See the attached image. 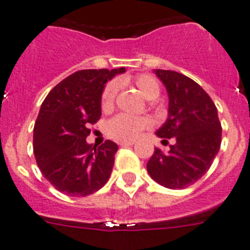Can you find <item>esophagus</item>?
<instances>
[{"instance_id": "34e87169", "label": "esophagus", "mask_w": 250, "mask_h": 250, "mask_svg": "<svg viewBox=\"0 0 250 250\" xmlns=\"http://www.w3.org/2000/svg\"><path fill=\"white\" fill-rule=\"evenodd\" d=\"M136 142L134 141H123V142H120V146H133Z\"/></svg>"}]
</instances>
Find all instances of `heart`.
Returning <instances> with one entry per match:
<instances>
[{
  "instance_id": "obj_1",
  "label": "heart",
  "mask_w": 250,
  "mask_h": 250,
  "mask_svg": "<svg viewBox=\"0 0 250 250\" xmlns=\"http://www.w3.org/2000/svg\"><path fill=\"white\" fill-rule=\"evenodd\" d=\"M132 82L146 100H154L161 93L159 82L153 76L138 75L132 78ZM117 88H118V84L116 81H111L105 84L102 92V97H101V105L105 111L113 107ZM150 125H152V121L148 117H137L121 113L117 114L107 123V133L112 138L120 139V141H130L138 137L142 130L148 128Z\"/></svg>"
}]
</instances>
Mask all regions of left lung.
Wrapping results in <instances>:
<instances>
[{"instance_id":"left-lung-1","label":"left lung","mask_w":250,"mask_h":250,"mask_svg":"<svg viewBox=\"0 0 250 250\" xmlns=\"http://www.w3.org/2000/svg\"><path fill=\"white\" fill-rule=\"evenodd\" d=\"M167 89L168 118L156 132L164 142L173 138L167 153L154 149L147 170L157 183L183 189L207 173L218 154L222 125L212 98L197 82L175 71L154 69Z\"/></svg>"}]
</instances>
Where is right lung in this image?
Instances as JSON below:
<instances>
[{"mask_svg": "<svg viewBox=\"0 0 250 250\" xmlns=\"http://www.w3.org/2000/svg\"><path fill=\"white\" fill-rule=\"evenodd\" d=\"M116 69H82L61 81L47 94L33 128V153L44 178L71 197H86L101 189L112 173L118 146L105 141L88 145L89 125L101 118L104 84Z\"/></svg>", "mask_w": 250, "mask_h": 250, "instance_id": "add662e5", "label": "right lung"}]
</instances>
